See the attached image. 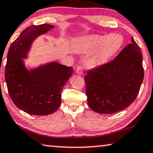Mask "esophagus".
I'll use <instances>...</instances> for the list:
<instances>
[{"label": "esophagus", "instance_id": "1", "mask_svg": "<svg viewBox=\"0 0 153 153\" xmlns=\"http://www.w3.org/2000/svg\"><path fill=\"white\" fill-rule=\"evenodd\" d=\"M82 71H83V70H82V68L81 66H78L76 68V71H75V72H76V73L77 74H80V75H81L82 74Z\"/></svg>", "mask_w": 153, "mask_h": 153}]
</instances>
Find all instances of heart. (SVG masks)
Listing matches in <instances>:
<instances>
[{
  "label": "heart",
  "instance_id": "1",
  "mask_svg": "<svg viewBox=\"0 0 153 153\" xmlns=\"http://www.w3.org/2000/svg\"><path fill=\"white\" fill-rule=\"evenodd\" d=\"M124 44L121 35L111 33L108 36H95L75 40L73 45L76 49L94 53L89 61L92 67L104 65L113 58Z\"/></svg>",
  "mask_w": 153,
  "mask_h": 153
}]
</instances>
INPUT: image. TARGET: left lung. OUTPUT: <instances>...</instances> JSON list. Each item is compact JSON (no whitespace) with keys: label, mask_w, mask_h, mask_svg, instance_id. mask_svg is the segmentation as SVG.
<instances>
[{"label":"left lung","mask_w":153,"mask_h":153,"mask_svg":"<svg viewBox=\"0 0 153 153\" xmlns=\"http://www.w3.org/2000/svg\"><path fill=\"white\" fill-rule=\"evenodd\" d=\"M87 103L99 114L122 111L137 97L144 79L143 54L133 37L114 60L84 76Z\"/></svg>","instance_id":"1"}]
</instances>
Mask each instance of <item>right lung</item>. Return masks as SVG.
<instances>
[{
  "instance_id": "right-lung-1",
  "label": "right lung",
  "mask_w": 153,
  "mask_h": 153,
  "mask_svg": "<svg viewBox=\"0 0 153 153\" xmlns=\"http://www.w3.org/2000/svg\"><path fill=\"white\" fill-rule=\"evenodd\" d=\"M54 27L48 24L31 25L13 42L7 53L5 81L13 102L21 110L34 116L55 112L61 104V92L72 74V67L57 62L27 67L33 42Z\"/></svg>"
}]
</instances>
